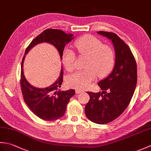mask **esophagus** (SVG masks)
Wrapping results in <instances>:
<instances>
[{
    "mask_svg": "<svg viewBox=\"0 0 151 151\" xmlns=\"http://www.w3.org/2000/svg\"><path fill=\"white\" fill-rule=\"evenodd\" d=\"M75 92L76 94H79V93H81L84 92V90H82V89H76Z\"/></svg>",
    "mask_w": 151,
    "mask_h": 151,
    "instance_id": "1",
    "label": "esophagus"
}]
</instances>
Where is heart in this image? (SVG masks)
Masks as SVG:
<instances>
[{
	"instance_id": "heart-1",
	"label": "heart",
	"mask_w": 151,
	"mask_h": 151,
	"mask_svg": "<svg viewBox=\"0 0 151 151\" xmlns=\"http://www.w3.org/2000/svg\"><path fill=\"white\" fill-rule=\"evenodd\" d=\"M75 46L80 55L88 57L86 69L69 75L66 84L69 88L84 89L94 81L96 75L104 77L110 73L115 63V53L111 47L104 45L102 41L93 36H84L76 40ZM75 53L65 49L62 54V62L67 71L75 69Z\"/></svg>"
}]
</instances>
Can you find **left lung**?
<instances>
[{"label":"left lung","mask_w":151,"mask_h":151,"mask_svg":"<svg viewBox=\"0 0 151 151\" xmlns=\"http://www.w3.org/2000/svg\"><path fill=\"white\" fill-rule=\"evenodd\" d=\"M97 34L111 41L115 52L113 70L98 83L102 92H88L90 99L85 107L86 117L101 124L117 118L129 104L137 84V65L129 47L117 34L104 31Z\"/></svg>","instance_id":"obj_1"}]
</instances>
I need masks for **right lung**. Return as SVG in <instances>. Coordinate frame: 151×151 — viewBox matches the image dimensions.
<instances>
[{
	"mask_svg": "<svg viewBox=\"0 0 151 151\" xmlns=\"http://www.w3.org/2000/svg\"><path fill=\"white\" fill-rule=\"evenodd\" d=\"M74 38L71 34H65L63 31L58 29H47L32 41L25 50V54L37 44L48 43L55 47L61 59L65 45ZM25 56L21 63V87L22 94L25 103L33 113L45 121H55L63 116L65 113L66 106L70 99L75 94L74 89L61 91L63 82V72L62 68L58 79L45 88H37L29 84L25 78L23 73V63Z\"/></svg>",
	"mask_w": 151,
	"mask_h": 151,
	"instance_id": "obj_1",
	"label": "right lung"
}]
</instances>
